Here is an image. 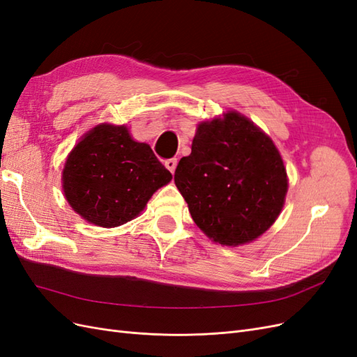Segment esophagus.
<instances>
[{
  "instance_id": "1",
  "label": "esophagus",
  "mask_w": 357,
  "mask_h": 357,
  "mask_svg": "<svg viewBox=\"0 0 357 357\" xmlns=\"http://www.w3.org/2000/svg\"><path fill=\"white\" fill-rule=\"evenodd\" d=\"M165 167L171 171V174H174V171H176V168H177V159H176V158L168 159V160L165 162Z\"/></svg>"
}]
</instances>
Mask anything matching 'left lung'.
I'll return each mask as SVG.
<instances>
[{"mask_svg":"<svg viewBox=\"0 0 357 357\" xmlns=\"http://www.w3.org/2000/svg\"><path fill=\"white\" fill-rule=\"evenodd\" d=\"M174 183L198 228L229 247L255 241L271 228L289 186L273 139L238 112L198 125Z\"/></svg>","mask_w":357,"mask_h":357,"instance_id":"8db88e82","label":"left lung"}]
</instances>
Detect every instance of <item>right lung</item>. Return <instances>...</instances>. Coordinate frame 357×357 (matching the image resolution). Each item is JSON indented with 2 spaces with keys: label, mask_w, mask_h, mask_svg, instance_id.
<instances>
[{
  "label": "right lung",
  "mask_w": 357,
  "mask_h": 357,
  "mask_svg": "<svg viewBox=\"0 0 357 357\" xmlns=\"http://www.w3.org/2000/svg\"><path fill=\"white\" fill-rule=\"evenodd\" d=\"M171 178L150 146L135 142L125 125L101 123L67 156L62 190L86 222L116 228L135 219Z\"/></svg>",
  "instance_id": "1"
}]
</instances>
